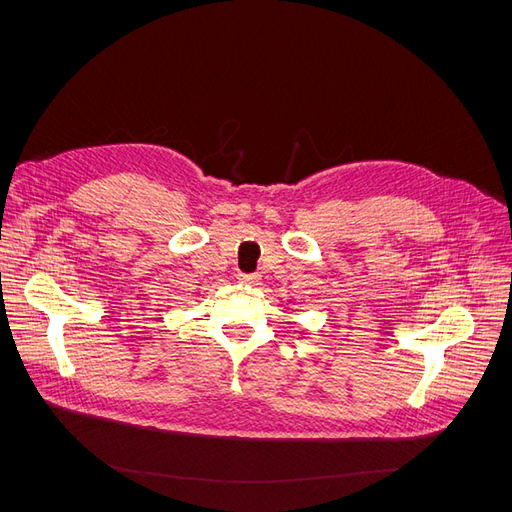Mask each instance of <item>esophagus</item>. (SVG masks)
Instances as JSON below:
<instances>
[{"mask_svg": "<svg viewBox=\"0 0 512 512\" xmlns=\"http://www.w3.org/2000/svg\"><path fill=\"white\" fill-rule=\"evenodd\" d=\"M236 278H238V282H240V284H251V286H253V284H257V282L261 280V276H259V274H242V272H240Z\"/></svg>", "mask_w": 512, "mask_h": 512, "instance_id": "obj_1", "label": "esophagus"}]
</instances>
